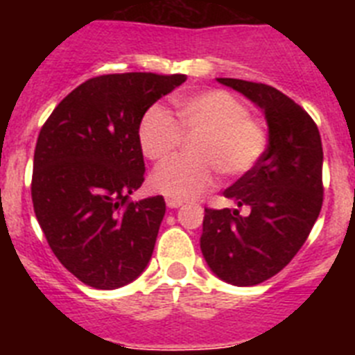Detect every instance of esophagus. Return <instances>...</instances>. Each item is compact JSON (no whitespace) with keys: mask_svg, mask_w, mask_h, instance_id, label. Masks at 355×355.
I'll list each match as a JSON object with an SVG mask.
<instances>
[{"mask_svg":"<svg viewBox=\"0 0 355 355\" xmlns=\"http://www.w3.org/2000/svg\"><path fill=\"white\" fill-rule=\"evenodd\" d=\"M165 202H167V206L168 208H180V206H183V200H180V199H171V197H168L167 200H165Z\"/></svg>","mask_w":355,"mask_h":355,"instance_id":"1","label":"esophagus"}]
</instances>
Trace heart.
<instances>
[{"label":"heart","instance_id":"obj_1","mask_svg":"<svg viewBox=\"0 0 355 355\" xmlns=\"http://www.w3.org/2000/svg\"><path fill=\"white\" fill-rule=\"evenodd\" d=\"M178 117L162 106H150L139 122V146L150 162H163L184 137L188 158H174L156 168L150 187L171 199H193L215 181V171L225 180L249 174L266 149V130L249 108L227 90H205L178 97Z\"/></svg>","mask_w":355,"mask_h":355}]
</instances>
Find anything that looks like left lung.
Segmentation results:
<instances>
[{
  "mask_svg": "<svg viewBox=\"0 0 355 355\" xmlns=\"http://www.w3.org/2000/svg\"><path fill=\"white\" fill-rule=\"evenodd\" d=\"M265 110L268 147L224 197L240 209L205 208L200 250L222 281L254 286L295 258L324 202V150L316 122L300 105L256 81L216 78Z\"/></svg>",
  "mask_w": 355,
  "mask_h": 355,
  "instance_id": "obj_1",
  "label": "left lung"
}]
</instances>
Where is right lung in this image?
Listing matches in <instances>:
<instances>
[{
  "mask_svg": "<svg viewBox=\"0 0 355 355\" xmlns=\"http://www.w3.org/2000/svg\"><path fill=\"white\" fill-rule=\"evenodd\" d=\"M184 74H103L65 96L44 122L31 200L58 261L87 286L115 290L144 272L165 215L163 196L131 202L146 180L139 122Z\"/></svg>",
  "mask_w": 355,
  "mask_h": 355,
  "instance_id": "right-lung-1",
  "label": "right lung"
}]
</instances>
